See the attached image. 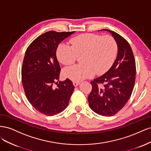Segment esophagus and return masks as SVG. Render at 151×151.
Segmentation results:
<instances>
[{
    "mask_svg": "<svg viewBox=\"0 0 151 151\" xmlns=\"http://www.w3.org/2000/svg\"><path fill=\"white\" fill-rule=\"evenodd\" d=\"M79 84H80L79 82H75V81L73 82V85H74L75 87L77 86H78Z\"/></svg>",
    "mask_w": 151,
    "mask_h": 151,
    "instance_id": "34e87169",
    "label": "esophagus"
}]
</instances>
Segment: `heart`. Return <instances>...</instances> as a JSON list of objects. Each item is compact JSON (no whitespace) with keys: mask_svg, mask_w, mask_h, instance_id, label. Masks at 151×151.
Returning a JSON list of instances; mask_svg holds the SVG:
<instances>
[{"mask_svg":"<svg viewBox=\"0 0 151 151\" xmlns=\"http://www.w3.org/2000/svg\"><path fill=\"white\" fill-rule=\"evenodd\" d=\"M71 46L60 43L56 50L58 61L65 65L74 63L81 57L79 65L63 70L65 77L79 82L94 74H101L112 65L116 56L117 45L112 36L83 34L70 40Z\"/></svg>","mask_w":151,"mask_h":151,"instance_id":"heart-1","label":"heart"}]
</instances>
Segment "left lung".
<instances>
[{
    "mask_svg": "<svg viewBox=\"0 0 151 151\" xmlns=\"http://www.w3.org/2000/svg\"><path fill=\"white\" fill-rule=\"evenodd\" d=\"M100 31H107L112 35L117 44L118 53L111 68L91 82L93 89L88 102L96 113L110 116L122 109L131 96L135 80V62L132 50L125 38L110 30Z\"/></svg>",
    "mask_w": 151,
    "mask_h": 151,
    "instance_id": "left-lung-1",
    "label": "left lung"
}]
</instances>
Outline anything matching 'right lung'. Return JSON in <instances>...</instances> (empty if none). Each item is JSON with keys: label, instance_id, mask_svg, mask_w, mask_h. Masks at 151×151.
Segmentation results:
<instances>
[{"label": "right lung", "instance_id": "add662e5", "mask_svg": "<svg viewBox=\"0 0 151 151\" xmlns=\"http://www.w3.org/2000/svg\"><path fill=\"white\" fill-rule=\"evenodd\" d=\"M73 33L47 32L36 38L26 51L21 69L25 94L32 106L45 115L53 116L64 110L74 91L68 79L58 84L60 67L56 56L58 45ZM55 82L58 86L54 88Z\"/></svg>", "mask_w": 151, "mask_h": 151}]
</instances>
